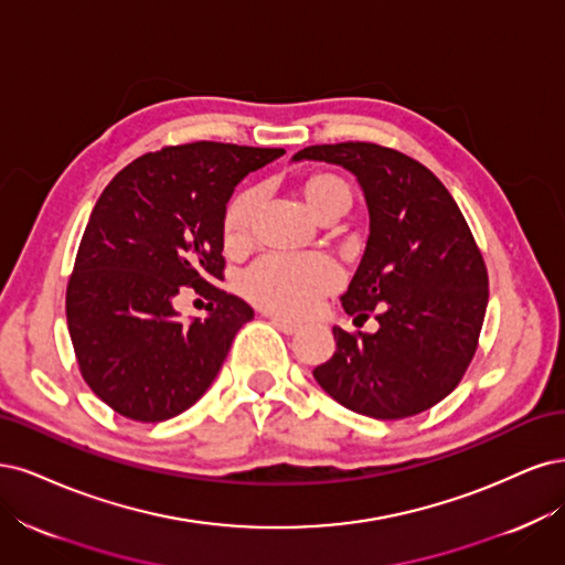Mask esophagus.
<instances>
[{
    "label": "esophagus",
    "mask_w": 565,
    "mask_h": 565,
    "mask_svg": "<svg viewBox=\"0 0 565 565\" xmlns=\"http://www.w3.org/2000/svg\"><path fill=\"white\" fill-rule=\"evenodd\" d=\"M269 321H271V326H275V329H279V331L286 333V335H294V333L300 331L298 323L288 321V319H281V317H269Z\"/></svg>",
    "instance_id": "34e87169"
}]
</instances>
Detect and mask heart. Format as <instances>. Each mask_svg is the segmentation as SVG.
Wrapping results in <instances>:
<instances>
[{"label": "heart", "mask_w": 565, "mask_h": 565, "mask_svg": "<svg viewBox=\"0 0 565 565\" xmlns=\"http://www.w3.org/2000/svg\"><path fill=\"white\" fill-rule=\"evenodd\" d=\"M305 202L317 217L333 209L348 211L352 204L350 185L333 173H315L302 185ZM260 206V190L250 188L236 194L223 221L225 244L232 250H244L250 244V230ZM342 284V269L329 256H284L271 253L260 258L242 277L244 296L267 312L279 317H305L317 302L333 294Z\"/></svg>", "instance_id": "b5f03b06"}]
</instances>
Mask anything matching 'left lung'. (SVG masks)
Returning a JSON list of instances; mask_svg holds the SVG:
<instances>
[{"label":"left lung","mask_w":565,"mask_h":565,"mask_svg":"<svg viewBox=\"0 0 565 565\" xmlns=\"http://www.w3.org/2000/svg\"><path fill=\"white\" fill-rule=\"evenodd\" d=\"M294 161L350 171L366 199L369 242L344 294L354 319L375 309V333L333 326L335 352L315 380L335 402L375 420L439 404L477 352L488 271L455 199L420 161L373 142L312 145Z\"/></svg>","instance_id":"1"}]
</instances>
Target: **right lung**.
Listing matches in <instances>:
<instances>
[{"instance_id": "1", "label": "right lung", "mask_w": 565, "mask_h": 565, "mask_svg": "<svg viewBox=\"0 0 565 565\" xmlns=\"http://www.w3.org/2000/svg\"><path fill=\"white\" fill-rule=\"evenodd\" d=\"M279 148L190 142L121 169L90 211L67 284L65 312L79 371L124 417L161 423L211 387L253 309L223 279V221L234 188ZM192 285L210 315L180 322Z\"/></svg>"}]
</instances>
